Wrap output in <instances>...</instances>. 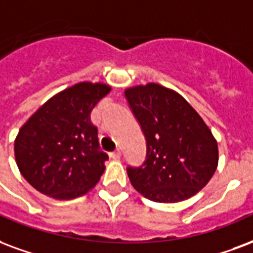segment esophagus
I'll list each match as a JSON object with an SVG mask.
<instances>
[{"label":"esophagus","instance_id":"obj_1","mask_svg":"<svg viewBox=\"0 0 253 253\" xmlns=\"http://www.w3.org/2000/svg\"><path fill=\"white\" fill-rule=\"evenodd\" d=\"M110 155H111L112 160H119V158H121V157H122V151L119 150V149H118V150L112 151V153Z\"/></svg>","mask_w":253,"mask_h":253}]
</instances>
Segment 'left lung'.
<instances>
[{"instance_id":"8db88e82","label":"left lung","mask_w":253,"mask_h":253,"mask_svg":"<svg viewBox=\"0 0 253 253\" xmlns=\"http://www.w3.org/2000/svg\"><path fill=\"white\" fill-rule=\"evenodd\" d=\"M146 136L145 164L128 168L136 192L155 203L174 204L197 194L218 165L211 128L184 96L158 83L125 89Z\"/></svg>"}]
</instances>
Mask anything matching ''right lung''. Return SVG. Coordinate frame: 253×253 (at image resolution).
Segmentation results:
<instances>
[{"mask_svg":"<svg viewBox=\"0 0 253 253\" xmlns=\"http://www.w3.org/2000/svg\"><path fill=\"white\" fill-rule=\"evenodd\" d=\"M111 91L106 83L80 82L48 99L14 139L22 177L55 200L80 197L98 184L108 160L99 150L98 128L89 114Z\"/></svg>","mask_w":253,"mask_h":253,"instance_id":"obj_1","label":"right lung"}]
</instances>
